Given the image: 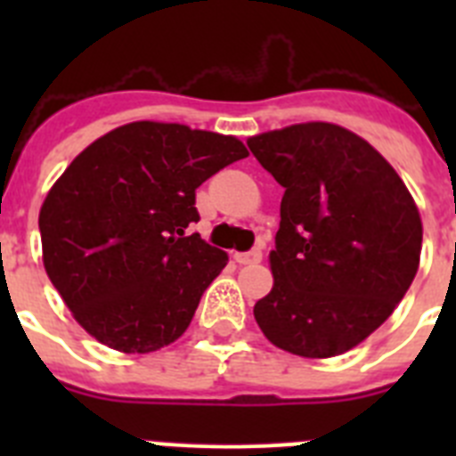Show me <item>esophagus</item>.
Returning a JSON list of instances; mask_svg holds the SVG:
<instances>
[{"mask_svg":"<svg viewBox=\"0 0 456 456\" xmlns=\"http://www.w3.org/2000/svg\"><path fill=\"white\" fill-rule=\"evenodd\" d=\"M263 260V251L260 248H253V251L247 253H235V263L240 265H256Z\"/></svg>","mask_w":456,"mask_h":456,"instance_id":"esophagus-1","label":"esophagus"}]
</instances>
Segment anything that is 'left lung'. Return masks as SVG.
Returning <instances> with one entry per match:
<instances>
[{"label": "left lung", "instance_id": "obj_1", "mask_svg": "<svg viewBox=\"0 0 456 456\" xmlns=\"http://www.w3.org/2000/svg\"><path fill=\"white\" fill-rule=\"evenodd\" d=\"M247 143L285 187L257 326L283 352L340 356L393 315L416 278V200L386 157L340 125L310 120Z\"/></svg>", "mask_w": 456, "mask_h": 456}]
</instances>
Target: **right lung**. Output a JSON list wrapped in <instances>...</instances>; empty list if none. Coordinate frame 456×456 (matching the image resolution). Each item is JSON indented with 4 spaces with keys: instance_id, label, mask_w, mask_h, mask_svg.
<instances>
[{
    "instance_id": "1",
    "label": "right lung",
    "mask_w": 456,
    "mask_h": 456,
    "mask_svg": "<svg viewBox=\"0 0 456 456\" xmlns=\"http://www.w3.org/2000/svg\"><path fill=\"white\" fill-rule=\"evenodd\" d=\"M248 157L237 136L134 120L84 148L40 205L43 265L88 336L123 354L178 340L228 263L184 228L196 189Z\"/></svg>"
}]
</instances>
